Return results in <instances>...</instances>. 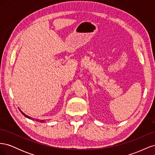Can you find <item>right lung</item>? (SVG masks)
Here are the masks:
<instances>
[{
	"mask_svg": "<svg viewBox=\"0 0 155 155\" xmlns=\"http://www.w3.org/2000/svg\"><path fill=\"white\" fill-rule=\"evenodd\" d=\"M21 113H22V114H23V115H24V116H26V118H30V117H29V116H27V115H26V114H24V113H23V112H22V111H21ZM41 122H43V121H43V120H41Z\"/></svg>",
	"mask_w": 155,
	"mask_h": 155,
	"instance_id": "right-lung-1",
	"label": "right lung"
}]
</instances>
